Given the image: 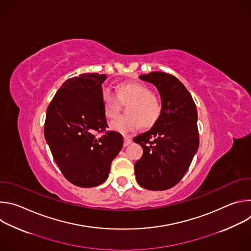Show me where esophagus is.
Listing matches in <instances>:
<instances>
[{
	"label": "esophagus",
	"instance_id": "obj_1",
	"mask_svg": "<svg viewBox=\"0 0 251 251\" xmlns=\"http://www.w3.org/2000/svg\"><path fill=\"white\" fill-rule=\"evenodd\" d=\"M131 142H132V140L130 139L129 136H124V146H125V147L128 146Z\"/></svg>",
	"mask_w": 251,
	"mask_h": 251
}]
</instances>
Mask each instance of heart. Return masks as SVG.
<instances>
[{"label": "heart", "mask_w": 251, "mask_h": 251, "mask_svg": "<svg viewBox=\"0 0 251 251\" xmlns=\"http://www.w3.org/2000/svg\"><path fill=\"white\" fill-rule=\"evenodd\" d=\"M120 102L127 104V115L116 118L110 123L112 130L126 134L138 130L141 126L150 129L157 124L162 112L161 99L152 90L140 82L122 83L117 88V96L109 89L102 90L104 114L110 119L115 118L120 111Z\"/></svg>", "instance_id": "1"}]
</instances>
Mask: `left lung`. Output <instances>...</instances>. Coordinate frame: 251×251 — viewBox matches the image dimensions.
<instances>
[{
  "mask_svg": "<svg viewBox=\"0 0 251 251\" xmlns=\"http://www.w3.org/2000/svg\"><path fill=\"white\" fill-rule=\"evenodd\" d=\"M139 78L157 87L163 112L155 126L133 139L143 148V156L135 163L136 180L147 190L164 191L182 180L198 151L196 104L185 85L172 75L158 71Z\"/></svg>",
  "mask_w": 251,
  "mask_h": 251,
  "instance_id": "left-lung-1",
  "label": "left lung"
}]
</instances>
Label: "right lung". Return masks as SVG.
<instances>
[{
  "label": "right lung",
  "instance_id": "add662e5",
  "mask_svg": "<svg viewBox=\"0 0 251 251\" xmlns=\"http://www.w3.org/2000/svg\"><path fill=\"white\" fill-rule=\"evenodd\" d=\"M105 75L83 74L67 79L50 101L45 137L52 157L68 182L96 187L108 177L123 136L106 131L102 103Z\"/></svg>",
  "mask_w": 251,
  "mask_h": 251
}]
</instances>
